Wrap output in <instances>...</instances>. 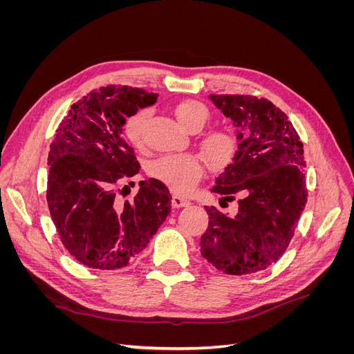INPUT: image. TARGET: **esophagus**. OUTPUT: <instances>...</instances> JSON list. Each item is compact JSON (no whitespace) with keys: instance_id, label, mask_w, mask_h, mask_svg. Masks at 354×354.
Instances as JSON below:
<instances>
[{"instance_id":"obj_1","label":"esophagus","mask_w":354,"mask_h":354,"mask_svg":"<svg viewBox=\"0 0 354 354\" xmlns=\"http://www.w3.org/2000/svg\"><path fill=\"white\" fill-rule=\"evenodd\" d=\"M171 205H173V208H180V207H187L190 205V201L183 198V196H178V195H174L173 199H171Z\"/></svg>"}]
</instances>
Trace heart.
<instances>
[{
	"label": "heart",
	"instance_id": "obj_1",
	"mask_svg": "<svg viewBox=\"0 0 354 354\" xmlns=\"http://www.w3.org/2000/svg\"><path fill=\"white\" fill-rule=\"evenodd\" d=\"M173 113L177 121L187 131L196 133L209 120V112L202 103L185 99L173 106ZM149 120L147 109H138L127 120L125 136L134 146H142L145 142L146 124ZM238 149V137L232 130L220 128L209 131L202 137L201 151L214 168L226 167L233 159ZM205 164L196 155H169L156 159L151 165V176L177 194H185L202 178Z\"/></svg>",
	"mask_w": 354,
	"mask_h": 354
}]
</instances>
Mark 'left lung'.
<instances>
[{"instance_id":"1","label":"left lung","mask_w":354,"mask_h":354,"mask_svg":"<svg viewBox=\"0 0 354 354\" xmlns=\"http://www.w3.org/2000/svg\"><path fill=\"white\" fill-rule=\"evenodd\" d=\"M209 100L236 128L238 151L211 190L221 199L239 195L229 216L207 207L201 254L227 274H250L281 259L307 202L303 143L288 116L252 95L211 94Z\"/></svg>"}]
</instances>
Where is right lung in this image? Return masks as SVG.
I'll return each instance as SVG.
<instances>
[{
  "label": "right lung",
  "instance_id": "right-lung-1",
  "mask_svg": "<svg viewBox=\"0 0 354 354\" xmlns=\"http://www.w3.org/2000/svg\"><path fill=\"white\" fill-rule=\"evenodd\" d=\"M156 93L108 85L71 106L48 152L47 202L62 243L90 269L130 264L171 211L156 178L138 183L133 201H118V181L140 169L124 137L127 118L156 103Z\"/></svg>",
  "mask_w": 354,
  "mask_h": 354
}]
</instances>
